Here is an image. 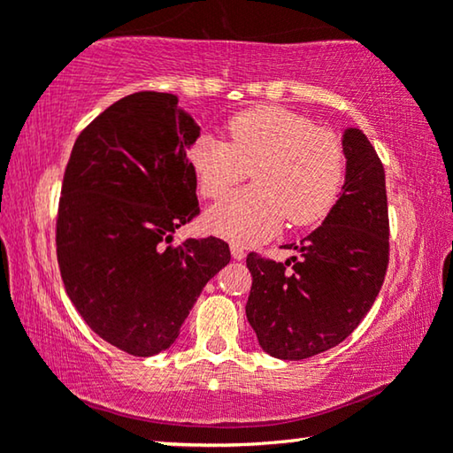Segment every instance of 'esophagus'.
<instances>
[{
  "label": "esophagus",
  "mask_w": 453,
  "mask_h": 453,
  "mask_svg": "<svg viewBox=\"0 0 453 453\" xmlns=\"http://www.w3.org/2000/svg\"><path fill=\"white\" fill-rule=\"evenodd\" d=\"M232 257L237 259V262H242V259L245 257V251H243L242 245H237V243L232 245Z\"/></svg>",
  "instance_id": "obj_1"
}]
</instances>
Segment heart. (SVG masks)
I'll return each mask as SVG.
<instances>
[{
    "instance_id": "obj_1",
    "label": "heart",
    "mask_w": 453,
    "mask_h": 453,
    "mask_svg": "<svg viewBox=\"0 0 453 453\" xmlns=\"http://www.w3.org/2000/svg\"><path fill=\"white\" fill-rule=\"evenodd\" d=\"M227 135V143L202 135L188 151L203 197H221L248 170L256 183L208 210L211 234L254 245L278 234L286 218L308 226L332 208L343 180V151L332 132L283 107L259 105L229 119Z\"/></svg>"
}]
</instances>
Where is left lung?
<instances>
[{
    "instance_id": "obj_1",
    "label": "left lung",
    "mask_w": 453,
    "mask_h": 453,
    "mask_svg": "<svg viewBox=\"0 0 453 453\" xmlns=\"http://www.w3.org/2000/svg\"><path fill=\"white\" fill-rule=\"evenodd\" d=\"M342 196L286 264L248 256L251 291L245 316L265 354L305 359L332 349L359 326L388 270L386 173L357 127L342 134Z\"/></svg>"
}]
</instances>
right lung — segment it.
<instances>
[{
	"label": "right lung",
	"instance_id": "right-lung-1",
	"mask_svg": "<svg viewBox=\"0 0 453 453\" xmlns=\"http://www.w3.org/2000/svg\"><path fill=\"white\" fill-rule=\"evenodd\" d=\"M199 126L173 94L140 91L83 129L58 211V264L75 310L121 351L150 357L178 340L205 283L229 264L218 237L173 232L199 213L188 150Z\"/></svg>",
	"mask_w": 453,
	"mask_h": 453
}]
</instances>
